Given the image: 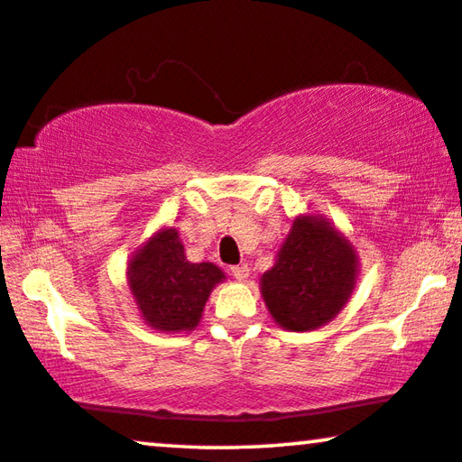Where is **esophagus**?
I'll return each mask as SVG.
<instances>
[{
	"label": "esophagus",
	"mask_w": 462,
	"mask_h": 462,
	"mask_svg": "<svg viewBox=\"0 0 462 462\" xmlns=\"http://www.w3.org/2000/svg\"><path fill=\"white\" fill-rule=\"evenodd\" d=\"M230 272H232V276L236 278V281H245V278L249 276V265H245V263H240V265H232Z\"/></svg>",
	"instance_id": "esophagus-1"
}]
</instances>
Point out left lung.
I'll return each instance as SVG.
<instances>
[{
    "label": "left lung",
    "mask_w": 462,
    "mask_h": 462,
    "mask_svg": "<svg viewBox=\"0 0 462 462\" xmlns=\"http://www.w3.org/2000/svg\"><path fill=\"white\" fill-rule=\"evenodd\" d=\"M358 262L352 245L320 217H297L262 276V295L287 330H314L339 314L352 295Z\"/></svg>",
    "instance_id": "obj_1"
}]
</instances>
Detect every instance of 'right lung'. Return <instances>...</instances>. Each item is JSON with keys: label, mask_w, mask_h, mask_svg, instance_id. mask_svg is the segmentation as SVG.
<instances>
[{"label": "right lung", "mask_w": 462, "mask_h": 462, "mask_svg": "<svg viewBox=\"0 0 462 462\" xmlns=\"http://www.w3.org/2000/svg\"><path fill=\"white\" fill-rule=\"evenodd\" d=\"M224 272L209 262L190 263L175 228L161 230L129 263V287L142 318L157 330H192Z\"/></svg>", "instance_id": "add662e5"}]
</instances>
